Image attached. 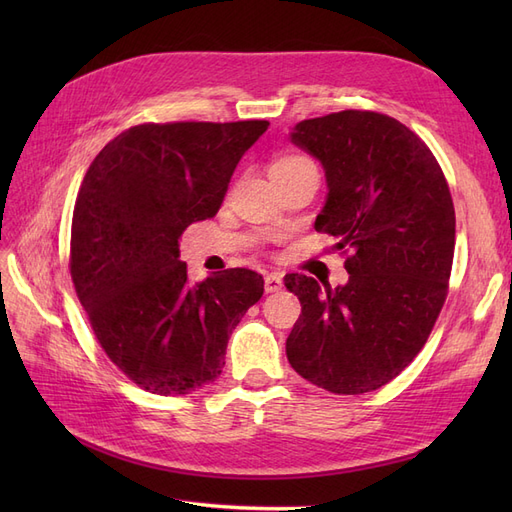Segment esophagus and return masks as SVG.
<instances>
[{"label": "esophagus", "mask_w": 512, "mask_h": 512, "mask_svg": "<svg viewBox=\"0 0 512 512\" xmlns=\"http://www.w3.org/2000/svg\"><path fill=\"white\" fill-rule=\"evenodd\" d=\"M265 290L267 292H280L282 290V277L277 273H269L265 277Z\"/></svg>", "instance_id": "34e87169"}]
</instances>
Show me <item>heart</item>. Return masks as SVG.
I'll use <instances>...</instances> for the list:
<instances>
[{
  "label": "heart",
  "mask_w": 512,
  "mask_h": 512,
  "mask_svg": "<svg viewBox=\"0 0 512 512\" xmlns=\"http://www.w3.org/2000/svg\"><path fill=\"white\" fill-rule=\"evenodd\" d=\"M301 166H314V164H312V160H307L305 156H284L271 166V173H273V170H288V168H301Z\"/></svg>",
  "instance_id": "heart-1"
}]
</instances>
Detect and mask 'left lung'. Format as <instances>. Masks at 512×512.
Instances as JSON below:
<instances>
[{
	"instance_id": "obj_1",
	"label": "left lung",
	"mask_w": 512,
	"mask_h": 512,
	"mask_svg": "<svg viewBox=\"0 0 512 512\" xmlns=\"http://www.w3.org/2000/svg\"><path fill=\"white\" fill-rule=\"evenodd\" d=\"M290 141L327 177L316 230L350 254L344 286L301 273L284 284L301 301L286 339L292 369L337 395L376 391L421 352L448 292L455 209L429 147L374 111L305 119Z\"/></svg>"
}]
</instances>
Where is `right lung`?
Returning <instances> with one entry per match:
<instances>
[{
  "label": "right lung",
  "instance_id": "1",
  "mask_svg": "<svg viewBox=\"0 0 512 512\" xmlns=\"http://www.w3.org/2000/svg\"><path fill=\"white\" fill-rule=\"evenodd\" d=\"M269 121L141 123L115 136L76 196L70 273L100 346L141 389L177 397L222 374L228 337L265 292L226 269L192 284L179 237L218 213Z\"/></svg>",
  "mask_w": 512,
  "mask_h": 512
}]
</instances>
